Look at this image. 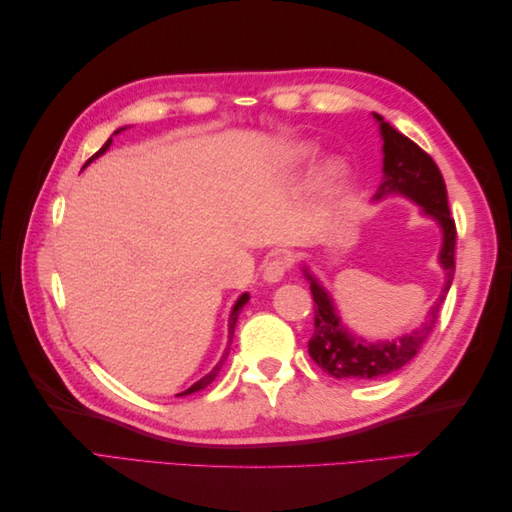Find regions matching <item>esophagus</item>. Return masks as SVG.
Segmentation results:
<instances>
[{
    "mask_svg": "<svg viewBox=\"0 0 512 512\" xmlns=\"http://www.w3.org/2000/svg\"><path fill=\"white\" fill-rule=\"evenodd\" d=\"M288 269H290V258L284 254H275L271 260L265 262V267H262V277H265V282L275 284L282 280Z\"/></svg>",
    "mask_w": 512,
    "mask_h": 512,
    "instance_id": "obj_1",
    "label": "esophagus"
}]
</instances>
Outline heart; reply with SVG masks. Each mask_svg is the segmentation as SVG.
<instances>
[{"mask_svg": "<svg viewBox=\"0 0 512 512\" xmlns=\"http://www.w3.org/2000/svg\"><path fill=\"white\" fill-rule=\"evenodd\" d=\"M312 153H314V147H312V145L301 143V145L292 147V149L288 151V160H305V158L312 156ZM339 173H342V166H339L337 162H333V164L327 166V170H324V177H327V179H335V177H339Z\"/></svg>", "mask_w": 512, "mask_h": 512, "instance_id": "1", "label": "heart"}]
</instances>
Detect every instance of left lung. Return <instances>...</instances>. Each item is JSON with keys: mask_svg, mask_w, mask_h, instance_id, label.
Returning <instances> with one entry per match:
<instances>
[{"mask_svg": "<svg viewBox=\"0 0 512 512\" xmlns=\"http://www.w3.org/2000/svg\"><path fill=\"white\" fill-rule=\"evenodd\" d=\"M374 117L380 123V134L384 141V181L374 200H380L389 194H404L414 200L416 205H421L425 215H431L440 224L444 235L440 265L446 271V284L442 288L440 299L429 309L427 320L416 331L397 337L393 342L367 344L365 339L352 335L344 327L335 312L331 294L305 269V277L309 280V288H312L314 297V335L307 344L309 356L329 376L348 382L380 380L410 363L416 352L423 348L433 329H436L440 307L455 275L457 228L455 220L451 218V211H448L446 185L438 164L431 160L429 153H425L414 141H410L408 136L397 132L391 123H386L376 113Z\"/></svg>", "mask_w": 512, "mask_h": 512, "instance_id": "1", "label": "left lung"}]
</instances>
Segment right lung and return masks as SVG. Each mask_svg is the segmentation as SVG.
<instances>
[{
	"label": "right lung",
	"mask_w": 512,
	"mask_h": 512,
	"mask_svg": "<svg viewBox=\"0 0 512 512\" xmlns=\"http://www.w3.org/2000/svg\"><path fill=\"white\" fill-rule=\"evenodd\" d=\"M121 130H123V128H121ZM121 130H117L115 134H119ZM111 143H113V136H111V138H108V141H106V143H104V145H102V147H100V149H98V151L94 153V156H91V158H89V160L85 162V166H87V164H89L91 160H94V158L102 156V153H104V151H106L108 147H111ZM247 301H250V294H247V292H245V294H241V297H239V301L235 303V307H232V314H230V327H228V337H230V339H228V344L232 342V333H235V324H237L239 312H241V309H243V305H245ZM228 350H230V348H226V350H224V354H222V359H220V363H218V365H215V367H213V369L209 371V374H207L205 378H200V380H198L196 384H192V386H190V389H188V391H183V393H179V395H190V393H196V391H200V389H205V386H207V384H211V382L215 380V376H218V374H220V369H222V365H224V361H226V356H228Z\"/></svg>",
	"instance_id": "add662e5"
}]
</instances>
